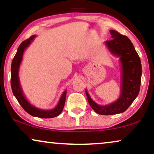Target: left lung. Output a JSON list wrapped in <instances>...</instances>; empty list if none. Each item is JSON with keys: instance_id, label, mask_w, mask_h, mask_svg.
<instances>
[{"instance_id": "1", "label": "left lung", "mask_w": 154, "mask_h": 154, "mask_svg": "<svg viewBox=\"0 0 154 154\" xmlns=\"http://www.w3.org/2000/svg\"><path fill=\"white\" fill-rule=\"evenodd\" d=\"M111 41L105 42L109 52L119 57L121 63V94L119 99L111 104L99 105L92 100L85 90L88 102L92 109L100 115H113L127 110L137 97L142 78V64L132 42L125 35L110 30Z\"/></svg>"}]
</instances>
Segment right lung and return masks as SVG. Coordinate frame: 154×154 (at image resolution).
I'll list each match as a JSON object with an SVG mask.
<instances>
[{"mask_svg": "<svg viewBox=\"0 0 154 154\" xmlns=\"http://www.w3.org/2000/svg\"><path fill=\"white\" fill-rule=\"evenodd\" d=\"M35 37H36L35 35H31L29 39L23 41L19 46L15 56L12 60L11 65V88L14 97L17 100L20 104L22 106V108L27 113L32 116L43 118V119H50V118L57 116L62 113L65 104V100H66V90H64L62 93L56 107L52 109H48V110L40 109L31 104L25 97L24 94L23 93L22 88L20 85V78H19V71H20V66L21 62H22L24 50L26 49L27 47H29Z\"/></svg>", "mask_w": 154, "mask_h": 154, "instance_id": "obj_1", "label": "right lung"}]
</instances>
